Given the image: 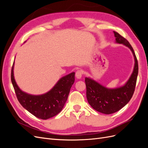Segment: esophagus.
Here are the masks:
<instances>
[{"mask_svg": "<svg viewBox=\"0 0 148 148\" xmlns=\"http://www.w3.org/2000/svg\"><path fill=\"white\" fill-rule=\"evenodd\" d=\"M83 75V71L81 70H77V72H76V74H75V76L76 77H77V79H80L82 78Z\"/></svg>", "mask_w": 148, "mask_h": 148, "instance_id": "34e87169", "label": "esophagus"}]
</instances>
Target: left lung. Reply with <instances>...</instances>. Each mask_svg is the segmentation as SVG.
I'll return each mask as SVG.
<instances>
[{
  "mask_svg": "<svg viewBox=\"0 0 148 148\" xmlns=\"http://www.w3.org/2000/svg\"><path fill=\"white\" fill-rule=\"evenodd\" d=\"M115 42L122 44L130 49L135 59L133 72L128 81L122 86L108 88L90 78H85L86 98L92 108L104 114H111L119 111L131 99L135 91L138 74V64L135 53L127 40L114 31Z\"/></svg>",
  "mask_w": 148,
  "mask_h": 148,
  "instance_id": "obj_1",
  "label": "left lung"
}]
</instances>
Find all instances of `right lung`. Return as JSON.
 Masks as SVG:
<instances>
[{"mask_svg": "<svg viewBox=\"0 0 148 148\" xmlns=\"http://www.w3.org/2000/svg\"><path fill=\"white\" fill-rule=\"evenodd\" d=\"M14 62L12 68L11 80L20 104L37 118L47 120L54 117L63 109L71 87L75 82V72L62 77L50 91L41 95H32L21 91L13 74Z\"/></svg>", "mask_w": 148, "mask_h": 148, "instance_id": "add662e5", "label": "right lung"}]
</instances>
